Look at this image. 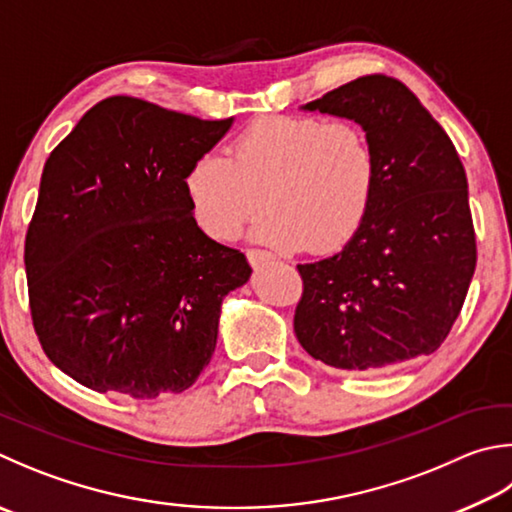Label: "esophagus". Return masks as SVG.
I'll use <instances>...</instances> for the list:
<instances>
[{"mask_svg":"<svg viewBox=\"0 0 512 512\" xmlns=\"http://www.w3.org/2000/svg\"><path fill=\"white\" fill-rule=\"evenodd\" d=\"M246 259L250 262V266H262L266 262H271L273 255L266 253V250H246Z\"/></svg>","mask_w":512,"mask_h":512,"instance_id":"obj_1","label":"esophagus"}]
</instances>
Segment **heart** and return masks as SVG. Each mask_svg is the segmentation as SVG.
<instances>
[{
	"mask_svg": "<svg viewBox=\"0 0 512 512\" xmlns=\"http://www.w3.org/2000/svg\"><path fill=\"white\" fill-rule=\"evenodd\" d=\"M378 163L360 127L311 116H266L185 174L192 215L212 239H235L271 208L253 239L273 248L333 253L356 235L376 194Z\"/></svg>",
	"mask_w": 512,
	"mask_h": 512,
	"instance_id": "b5f03b06",
	"label": "heart"
}]
</instances>
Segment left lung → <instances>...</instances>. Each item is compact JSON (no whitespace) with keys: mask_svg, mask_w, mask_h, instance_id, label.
I'll return each instance as SVG.
<instances>
[{"mask_svg":"<svg viewBox=\"0 0 512 512\" xmlns=\"http://www.w3.org/2000/svg\"><path fill=\"white\" fill-rule=\"evenodd\" d=\"M302 109L358 123L378 181L345 248L297 266V340L315 360L349 371L430 356L459 318L477 266L468 179L450 136L387 76L347 82Z\"/></svg>","mask_w":512,"mask_h":512,"instance_id":"left-lung-1","label":"left lung"}]
</instances>
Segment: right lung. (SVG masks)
<instances>
[{
  "label": "right lung",
  "mask_w": 512,
  "mask_h": 512,
  "mask_svg": "<svg viewBox=\"0 0 512 512\" xmlns=\"http://www.w3.org/2000/svg\"><path fill=\"white\" fill-rule=\"evenodd\" d=\"M232 120L111 96L46 159L24 246L31 315L80 385L179 394L210 362L221 302L253 271L197 226L185 174Z\"/></svg>",
  "instance_id": "obj_1"
}]
</instances>
